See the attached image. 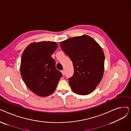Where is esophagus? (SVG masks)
Here are the masks:
<instances>
[{
	"label": "esophagus",
	"instance_id": "obj_1",
	"mask_svg": "<svg viewBox=\"0 0 131 131\" xmlns=\"http://www.w3.org/2000/svg\"><path fill=\"white\" fill-rule=\"evenodd\" d=\"M61 72L62 74H63V75H65V71H61Z\"/></svg>",
	"mask_w": 131,
	"mask_h": 131
}]
</instances>
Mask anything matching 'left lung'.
<instances>
[{"label":"left lung","mask_w":131,"mask_h":131,"mask_svg":"<svg viewBox=\"0 0 131 131\" xmlns=\"http://www.w3.org/2000/svg\"><path fill=\"white\" fill-rule=\"evenodd\" d=\"M60 45L74 66V74L68 80L72 90L80 95L91 93L104 75L105 54L101 47L85 34L61 41Z\"/></svg>","instance_id":"1"}]
</instances>
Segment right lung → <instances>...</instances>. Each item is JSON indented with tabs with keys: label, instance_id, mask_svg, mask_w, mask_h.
<instances>
[{
	"label": "right lung",
	"instance_id": "right-lung-1",
	"mask_svg": "<svg viewBox=\"0 0 131 131\" xmlns=\"http://www.w3.org/2000/svg\"><path fill=\"white\" fill-rule=\"evenodd\" d=\"M57 47V43L52 41L33 42L22 53L20 66L22 78L27 88L40 97L52 94L62 77L51 57Z\"/></svg>",
	"mask_w": 131,
	"mask_h": 131
}]
</instances>
